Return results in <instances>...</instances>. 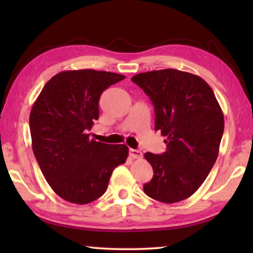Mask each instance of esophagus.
<instances>
[{
  "label": "esophagus",
  "mask_w": 253,
  "mask_h": 253,
  "mask_svg": "<svg viewBox=\"0 0 253 253\" xmlns=\"http://www.w3.org/2000/svg\"><path fill=\"white\" fill-rule=\"evenodd\" d=\"M129 156L131 157V158H134V160H138V158H142L143 157V154H142V152L140 151H138V149H132V148H130L129 149Z\"/></svg>",
  "instance_id": "1"
}]
</instances>
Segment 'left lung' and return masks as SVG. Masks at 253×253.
Segmentation results:
<instances>
[{
    "mask_svg": "<svg viewBox=\"0 0 253 253\" xmlns=\"http://www.w3.org/2000/svg\"><path fill=\"white\" fill-rule=\"evenodd\" d=\"M131 81L153 102L155 130L168 137L164 154L144 155L154 170L145 194L163 203L190 198L211 172L224 130L212 88L201 77L176 69L143 72Z\"/></svg>",
    "mask_w": 253,
    "mask_h": 253,
    "instance_id": "obj_1",
    "label": "left lung"
}]
</instances>
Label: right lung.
Instances as JSON below:
<instances>
[{
  "mask_svg": "<svg viewBox=\"0 0 253 253\" xmlns=\"http://www.w3.org/2000/svg\"><path fill=\"white\" fill-rule=\"evenodd\" d=\"M125 76L92 69L61 71L44 84L30 114L32 149L41 172L60 198L75 204L99 199L113 170L128 156L126 145L89 138L99 99Z\"/></svg>",
  "mask_w": 253,
  "mask_h": 253,
  "instance_id": "right-lung-1",
  "label": "right lung"
}]
</instances>
